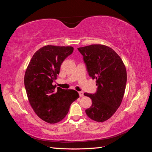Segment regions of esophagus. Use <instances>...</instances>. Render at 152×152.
Instances as JSON below:
<instances>
[{
  "label": "esophagus",
  "instance_id": "1",
  "mask_svg": "<svg viewBox=\"0 0 152 152\" xmlns=\"http://www.w3.org/2000/svg\"><path fill=\"white\" fill-rule=\"evenodd\" d=\"M78 93H79V95H80V97H82V96H83V91H80V92H78Z\"/></svg>",
  "mask_w": 152,
  "mask_h": 152
}]
</instances>
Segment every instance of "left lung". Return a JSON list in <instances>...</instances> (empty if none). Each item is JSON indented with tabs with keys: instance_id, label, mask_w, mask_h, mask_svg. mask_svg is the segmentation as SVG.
I'll return each mask as SVG.
<instances>
[{
	"instance_id": "obj_1",
	"label": "left lung",
	"mask_w": 152,
	"mask_h": 152,
	"mask_svg": "<svg viewBox=\"0 0 152 152\" xmlns=\"http://www.w3.org/2000/svg\"><path fill=\"white\" fill-rule=\"evenodd\" d=\"M87 66L89 76L96 80L97 91L95 94L85 93L92 100L86 110L88 117L97 122L110 118L120 106L124 97L127 71L121 57L108 46L92 44L78 48Z\"/></svg>"
}]
</instances>
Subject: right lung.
<instances>
[{
    "label": "right lung",
    "mask_w": 152,
    "mask_h": 152,
    "mask_svg": "<svg viewBox=\"0 0 152 152\" xmlns=\"http://www.w3.org/2000/svg\"><path fill=\"white\" fill-rule=\"evenodd\" d=\"M72 46H45L37 51L25 71L24 83L28 102L38 117L49 124L62 120L70 106L79 98L75 90L63 89L52 82L63 61L73 52Z\"/></svg>",
    "instance_id": "right-lung-1"
}]
</instances>
